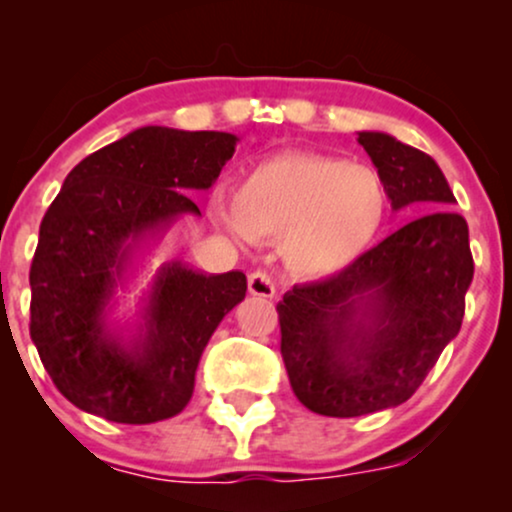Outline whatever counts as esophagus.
Instances as JSON below:
<instances>
[{"label":"esophagus","instance_id":"1","mask_svg":"<svg viewBox=\"0 0 512 512\" xmlns=\"http://www.w3.org/2000/svg\"><path fill=\"white\" fill-rule=\"evenodd\" d=\"M248 289L252 296H260V298H272L276 293L272 276H269L267 272H262V269H257V272H252L248 276Z\"/></svg>","mask_w":512,"mask_h":512}]
</instances>
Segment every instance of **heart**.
I'll use <instances>...</instances> for the list:
<instances>
[{"label":"heart","instance_id":"1","mask_svg":"<svg viewBox=\"0 0 512 512\" xmlns=\"http://www.w3.org/2000/svg\"><path fill=\"white\" fill-rule=\"evenodd\" d=\"M387 182L373 166L322 154H281L238 180L216 221L233 236H281L293 274L320 279L356 262L387 216Z\"/></svg>","mask_w":512,"mask_h":512}]
</instances>
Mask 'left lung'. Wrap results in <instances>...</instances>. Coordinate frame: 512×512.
Wrapping results in <instances>:
<instances>
[{
  "instance_id": "1",
  "label": "left lung",
  "mask_w": 512,
  "mask_h": 512,
  "mask_svg": "<svg viewBox=\"0 0 512 512\" xmlns=\"http://www.w3.org/2000/svg\"><path fill=\"white\" fill-rule=\"evenodd\" d=\"M358 144L385 178L395 211L455 204L424 151L383 132H358ZM472 276L467 221L436 209L342 272L293 286L276 313L298 402L337 419L407 402L460 332Z\"/></svg>"
}]
</instances>
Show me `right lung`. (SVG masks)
<instances>
[{
	"instance_id": "right-lung-1",
	"label": "right lung",
	"mask_w": 512,
	"mask_h": 512,
	"mask_svg": "<svg viewBox=\"0 0 512 512\" xmlns=\"http://www.w3.org/2000/svg\"><path fill=\"white\" fill-rule=\"evenodd\" d=\"M236 142L228 132L142 127L67 175L40 223L31 339L74 407L115 424H154L187 407L204 346L245 298V274L166 264L127 344L108 330L105 308L144 238L199 216L187 192L214 185Z\"/></svg>"
}]
</instances>
